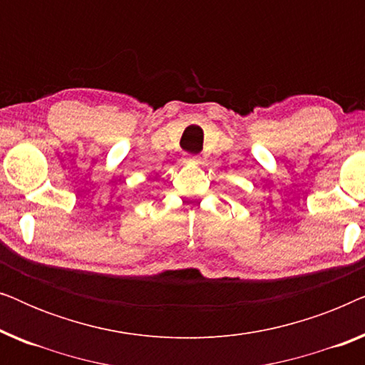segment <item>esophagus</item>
<instances>
[{
	"label": "esophagus",
	"mask_w": 365,
	"mask_h": 365,
	"mask_svg": "<svg viewBox=\"0 0 365 365\" xmlns=\"http://www.w3.org/2000/svg\"><path fill=\"white\" fill-rule=\"evenodd\" d=\"M187 163L194 164V166H197V164H201V158H199V156H187Z\"/></svg>",
	"instance_id": "obj_1"
}]
</instances>
